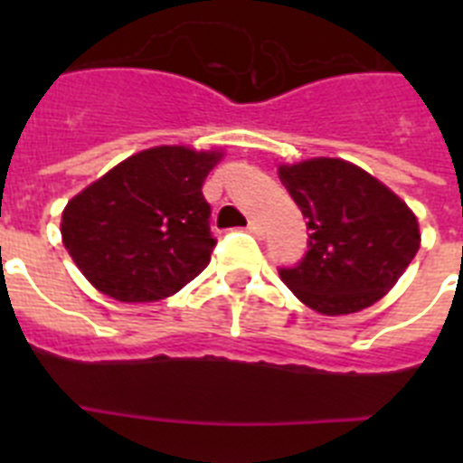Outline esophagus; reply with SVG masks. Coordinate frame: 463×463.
Wrapping results in <instances>:
<instances>
[{"instance_id":"34e87169","label":"esophagus","mask_w":463,"mask_h":463,"mask_svg":"<svg viewBox=\"0 0 463 463\" xmlns=\"http://www.w3.org/2000/svg\"><path fill=\"white\" fill-rule=\"evenodd\" d=\"M248 232L255 236H264V227L260 224V220H250V222H248Z\"/></svg>"}]
</instances>
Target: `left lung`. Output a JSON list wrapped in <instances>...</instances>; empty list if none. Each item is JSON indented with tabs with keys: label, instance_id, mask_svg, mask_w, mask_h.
<instances>
[{
	"label": "left lung",
	"instance_id": "8db88e82",
	"mask_svg": "<svg viewBox=\"0 0 463 463\" xmlns=\"http://www.w3.org/2000/svg\"><path fill=\"white\" fill-rule=\"evenodd\" d=\"M280 183L308 220V252L280 280L322 315L369 308L396 285L420 250L408 203L362 166L310 157L278 166Z\"/></svg>",
	"mask_w": 463,
	"mask_h": 463
}]
</instances>
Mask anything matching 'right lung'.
<instances>
[{"label":"right lung","mask_w":463,"mask_h":463,"mask_svg":"<svg viewBox=\"0 0 463 463\" xmlns=\"http://www.w3.org/2000/svg\"><path fill=\"white\" fill-rule=\"evenodd\" d=\"M224 150L155 146L122 159L69 199L62 243L88 282L125 304L159 301L211 261L203 181Z\"/></svg>","instance_id":"add662e5"}]
</instances>
